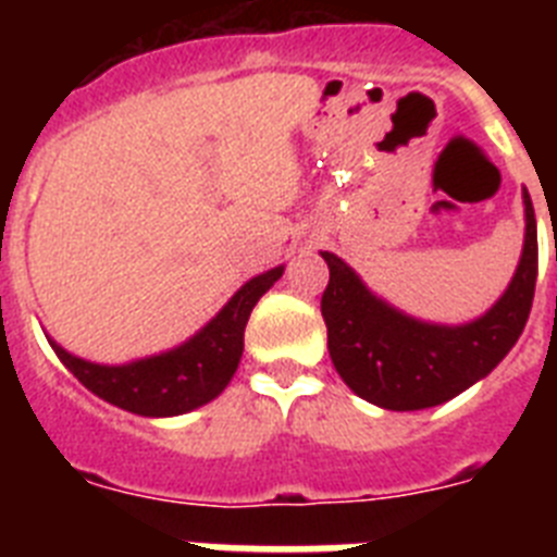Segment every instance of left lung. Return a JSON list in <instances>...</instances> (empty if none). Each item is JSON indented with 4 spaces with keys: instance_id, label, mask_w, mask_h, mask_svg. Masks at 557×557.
I'll list each match as a JSON object with an SVG mask.
<instances>
[{
    "instance_id": "1",
    "label": "left lung",
    "mask_w": 557,
    "mask_h": 557,
    "mask_svg": "<svg viewBox=\"0 0 557 557\" xmlns=\"http://www.w3.org/2000/svg\"><path fill=\"white\" fill-rule=\"evenodd\" d=\"M528 234L508 293L469 326H430L373 298L343 259L323 250L329 287L321 312L329 354L348 387L385 410L444 405L494 371L530 318L539 275V234L533 200L524 191Z\"/></svg>"
}]
</instances>
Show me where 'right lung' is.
Returning a JSON list of instances; mask_svg holds the SVG:
<instances>
[{
  "mask_svg": "<svg viewBox=\"0 0 557 557\" xmlns=\"http://www.w3.org/2000/svg\"><path fill=\"white\" fill-rule=\"evenodd\" d=\"M282 273L284 268H275L250 278L203 332L161 357L111 368L72 357L55 343L52 348L88 391L111 405L136 416H181L225 391L243 357L250 312L256 301L282 278Z\"/></svg>",
  "mask_w": 557,
  "mask_h": 557,
  "instance_id": "right-lung-1",
  "label": "right lung"
}]
</instances>
